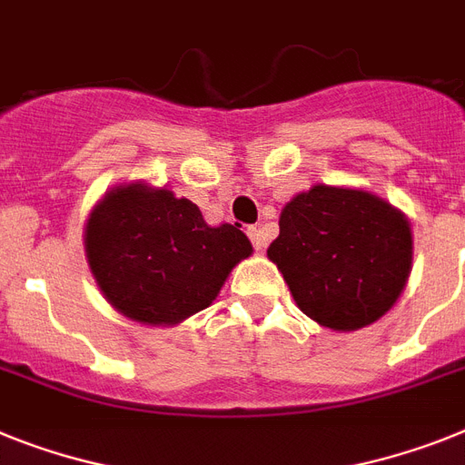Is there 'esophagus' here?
<instances>
[{
  "instance_id": "1",
  "label": "esophagus",
  "mask_w": 465,
  "mask_h": 465,
  "mask_svg": "<svg viewBox=\"0 0 465 465\" xmlns=\"http://www.w3.org/2000/svg\"><path fill=\"white\" fill-rule=\"evenodd\" d=\"M248 236H251L255 251H264V233L257 226H248Z\"/></svg>"
}]
</instances>
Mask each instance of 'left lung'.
Returning a JSON list of instances; mask_svg holds the SVG:
<instances>
[{"instance_id": "1", "label": "left lung", "mask_w": 465, "mask_h": 465, "mask_svg": "<svg viewBox=\"0 0 465 465\" xmlns=\"http://www.w3.org/2000/svg\"><path fill=\"white\" fill-rule=\"evenodd\" d=\"M269 260L307 317L333 331L381 319L407 286L411 229L366 191L314 186L288 203Z\"/></svg>"}]
</instances>
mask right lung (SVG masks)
<instances>
[{
  "mask_svg": "<svg viewBox=\"0 0 465 465\" xmlns=\"http://www.w3.org/2000/svg\"><path fill=\"white\" fill-rule=\"evenodd\" d=\"M92 274L106 300L142 323H177L205 310L252 245L232 224L210 226L173 191L118 186L84 229Z\"/></svg>",
  "mask_w": 465,
  "mask_h": 465,
  "instance_id": "right-lung-1",
  "label": "right lung"
}]
</instances>
